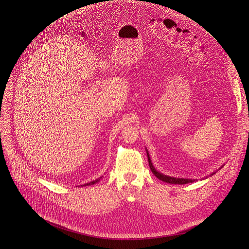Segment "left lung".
<instances>
[{"instance_id":"1","label":"left lung","mask_w":249,"mask_h":249,"mask_svg":"<svg viewBox=\"0 0 249 249\" xmlns=\"http://www.w3.org/2000/svg\"><path fill=\"white\" fill-rule=\"evenodd\" d=\"M147 156H148V162H149V166H150V169L151 172L153 173V175L158 178L159 179L162 180V181H165V182H168V184H175V185H185V184H189V182H192L193 179H187V178H172V177H167V176H164V175H161L160 173L156 172L155 168L153 167L152 163H151V160H150V158L148 155V152H147Z\"/></svg>"}]
</instances>
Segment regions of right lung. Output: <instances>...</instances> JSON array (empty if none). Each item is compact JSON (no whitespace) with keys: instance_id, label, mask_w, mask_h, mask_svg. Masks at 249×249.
Listing matches in <instances>:
<instances>
[{"instance_id":"1","label":"right lung","mask_w":249,"mask_h":249,"mask_svg":"<svg viewBox=\"0 0 249 249\" xmlns=\"http://www.w3.org/2000/svg\"><path fill=\"white\" fill-rule=\"evenodd\" d=\"M100 179H97V180H94V181H90V182H89V184H86L85 186H89V185H94V184H96V182H98Z\"/></svg>"}]
</instances>
